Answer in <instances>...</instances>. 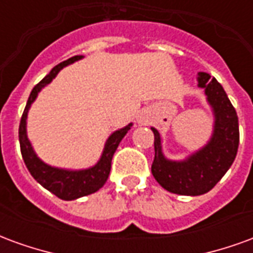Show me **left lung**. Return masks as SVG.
<instances>
[{
    "label": "left lung",
    "mask_w": 253,
    "mask_h": 253,
    "mask_svg": "<svg viewBox=\"0 0 253 253\" xmlns=\"http://www.w3.org/2000/svg\"><path fill=\"white\" fill-rule=\"evenodd\" d=\"M196 81L199 88L205 89L214 115L211 137L206 145L184 160H169L163 152L161 134L152 127L154 132L152 173L160 186L177 195L196 196L209 192L228 172L239 149V118L221 84L205 72L198 73Z\"/></svg>",
    "instance_id": "8db88e82"
}]
</instances>
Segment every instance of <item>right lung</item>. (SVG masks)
Instances as JSON below:
<instances>
[{"mask_svg":"<svg viewBox=\"0 0 253 253\" xmlns=\"http://www.w3.org/2000/svg\"><path fill=\"white\" fill-rule=\"evenodd\" d=\"M81 58H84L83 55H76V57L69 58L67 61H63L55 67H52L51 72L48 73L41 83L36 84L32 89V92H31L30 97H28L19 127L21 156H23V160H24L30 173L41 186H43L46 190L52 192L54 195H57L58 198H61L63 201H74V199H78L81 196L90 195L104 186L108 176H110L111 161H112L114 153L116 152V149L119 146L123 137L126 135L127 131L132 126V123H128L123 128H119V130L112 132L105 141L104 149H103V153L100 156L99 161L93 167H89L86 169L57 168V167L46 164L43 160L38 157V154L35 153V150L31 145V141L28 139V135H27L28 111H30L31 105L35 101L42 89L51 83L63 67L72 65L76 61H80Z\"/></svg>","mask_w":253,"mask_h":253,"instance_id":"add662e5","label":"right lung"}]
</instances>
